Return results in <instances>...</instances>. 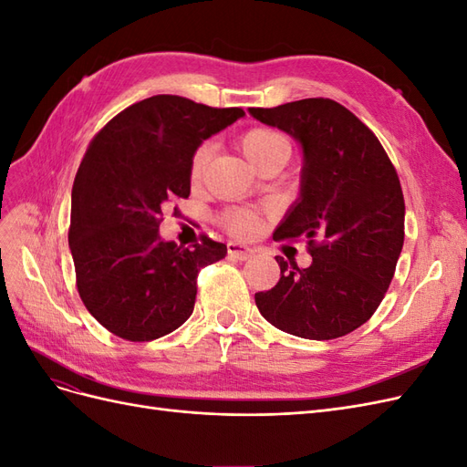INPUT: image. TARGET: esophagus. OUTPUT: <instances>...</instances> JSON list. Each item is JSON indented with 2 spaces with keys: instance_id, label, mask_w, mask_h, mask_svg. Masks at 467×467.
<instances>
[{
  "instance_id": "34e87169",
  "label": "esophagus",
  "mask_w": 467,
  "mask_h": 467,
  "mask_svg": "<svg viewBox=\"0 0 467 467\" xmlns=\"http://www.w3.org/2000/svg\"><path fill=\"white\" fill-rule=\"evenodd\" d=\"M228 255L237 261H247L253 255V249L244 244H228Z\"/></svg>"
}]
</instances>
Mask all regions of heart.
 Here are the masks:
<instances>
[{
    "mask_svg": "<svg viewBox=\"0 0 467 467\" xmlns=\"http://www.w3.org/2000/svg\"><path fill=\"white\" fill-rule=\"evenodd\" d=\"M239 142H242V150L247 155V160L255 167L275 153H280V151L290 153L288 138L273 129H251L242 136ZM208 158H210L208 142L201 144L192 151L191 163H189V175L192 181H199L202 177ZM223 225L225 230L234 235H251L257 230L259 216L251 210H242V208L230 210L228 214L223 216Z\"/></svg>",
    "mask_w": 467,
    "mask_h": 467,
    "instance_id": "heart-1",
    "label": "heart"
}]
</instances>
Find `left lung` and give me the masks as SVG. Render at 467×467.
Wrapping results in <instances>:
<instances>
[{
	"label": "left lung",
	"instance_id": "8db88e82",
	"mask_svg": "<svg viewBox=\"0 0 467 467\" xmlns=\"http://www.w3.org/2000/svg\"><path fill=\"white\" fill-rule=\"evenodd\" d=\"M249 112L304 148L302 194L273 237L306 239L314 257L300 268L276 255L280 280L257 292L255 304L285 333L314 341L343 337L374 316L403 249L398 171L376 134L333 99Z\"/></svg>",
	"mask_w": 467,
	"mask_h": 467
}]
</instances>
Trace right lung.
I'll list each match as a JSON object with an SVG mask.
<instances>
[{
  "mask_svg": "<svg viewBox=\"0 0 467 467\" xmlns=\"http://www.w3.org/2000/svg\"><path fill=\"white\" fill-rule=\"evenodd\" d=\"M244 115L239 107L153 95L89 142L72 189L67 242L79 298L112 335L153 341L191 317L196 276L228 247L202 235L185 249L161 242L158 230L167 204L189 199L192 151Z\"/></svg>",
  "mask_w": 467,
  "mask_h": 467,
  "instance_id": "right-lung-1",
  "label": "right lung"
}]
</instances>
